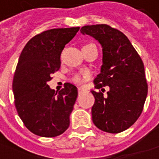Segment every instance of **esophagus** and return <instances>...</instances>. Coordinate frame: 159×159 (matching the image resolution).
<instances>
[{"label": "esophagus", "instance_id": "esophagus-1", "mask_svg": "<svg viewBox=\"0 0 159 159\" xmlns=\"http://www.w3.org/2000/svg\"><path fill=\"white\" fill-rule=\"evenodd\" d=\"M84 91H85V90L84 89H83V88H79V93H83Z\"/></svg>", "mask_w": 159, "mask_h": 159}]
</instances>
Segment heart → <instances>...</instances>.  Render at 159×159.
<instances>
[{"mask_svg": "<svg viewBox=\"0 0 159 159\" xmlns=\"http://www.w3.org/2000/svg\"><path fill=\"white\" fill-rule=\"evenodd\" d=\"M90 78V75L87 73H84V74H77L73 77V81L76 83V84H83L84 81L87 80L88 79Z\"/></svg>", "mask_w": 159, "mask_h": 159, "instance_id": "obj_1", "label": "heart"}]
</instances>
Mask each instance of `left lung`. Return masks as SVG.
I'll use <instances>...</instances> for the list:
<instances>
[{
    "label": "left lung",
    "mask_w": 159,
    "mask_h": 159,
    "mask_svg": "<svg viewBox=\"0 0 159 159\" xmlns=\"http://www.w3.org/2000/svg\"><path fill=\"white\" fill-rule=\"evenodd\" d=\"M80 32L102 47V65L94 80L95 87H109L107 97L103 91H91L95 97L92 121L102 131H124L138 119L148 95L142 60L125 34L109 25H85Z\"/></svg>",
    "instance_id": "obj_1"
}]
</instances>
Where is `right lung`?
<instances>
[{
    "label": "right lung",
    "instance_id": "add662e5",
    "mask_svg": "<svg viewBox=\"0 0 159 159\" xmlns=\"http://www.w3.org/2000/svg\"><path fill=\"white\" fill-rule=\"evenodd\" d=\"M79 30L44 31L29 40L21 52L12 81L15 107L24 125L34 135L55 137L69 126L77 87L65 83L64 88L55 93L47 82L60 68L62 50Z\"/></svg>",
    "mask_w": 159,
    "mask_h": 159
}]
</instances>
